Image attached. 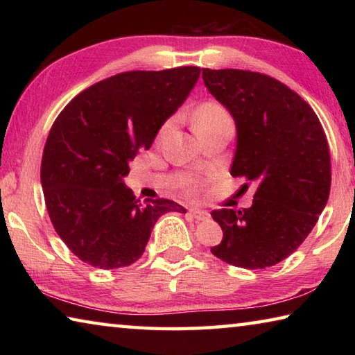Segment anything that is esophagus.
<instances>
[{
	"label": "esophagus",
	"instance_id": "1",
	"mask_svg": "<svg viewBox=\"0 0 355 355\" xmlns=\"http://www.w3.org/2000/svg\"><path fill=\"white\" fill-rule=\"evenodd\" d=\"M189 214H192V218L197 219V220H207L209 218L208 211H205V209H189Z\"/></svg>",
	"mask_w": 355,
	"mask_h": 355
}]
</instances>
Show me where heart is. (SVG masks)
Returning <instances> with one entry per match:
<instances>
[{"label": "heart", "mask_w": 355, "mask_h": 355, "mask_svg": "<svg viewBox=\"0 0 355 355\" xmlns=\"http://www.w3.org/2000/svg\"><path fill=\"white\" fill-rule=\"evenodd\" d=\"M224 120H230V116H228V112L224 110V107L218 103H205V105H202L199 107V111L196 112V130L199 131L202 128L211 127V125L224 122ZM171 127H172V120H167L163 127H161L159 136H164L167 131L171 130ZM182 184L188 192H194L197 188V182L191 177L184 178Z\"/></svg>", "instance_id": "1"}]
</instances>
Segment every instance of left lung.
<instances>
[{
	"label": "left lung",
	"mask_w": 355,
	"mask_h": 355,
	"mask_svg": "<svg viewBox=\"0 0 355 355\" xmlns=\"http://www.w3.org/2000/svg\"><path fill=\"white\" fill-rule=\"evenodd\" d=\"M202 78L235 119L230 173L257 186L250 208L211 213L224 232L211 254L244 269L274 266L304 243L327 203L326 133L307 101L275 78L236 69H203Z\"/></svg>",
	"instance_id": "obj_1"
}]
</instances>
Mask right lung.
<instances>
[{"label":"right lung","instance_id":"right-lung-1","mask_svg":"<svg viewBox=\"0 0 355 355\" xmlns=\"http://www.w3.org/2000/svg\"><path fill=\"white\" fill-rule=\"evenodd\" d=\"M199 75L200 67L123 71L78 94L55 120L40 182L53 227L81 261L100 269L130 266L146 250L159 216L186 213L167 199L141 203L123 177Z\"/></svg>","mask_w":355,"mask_h":355}]
</instances>
